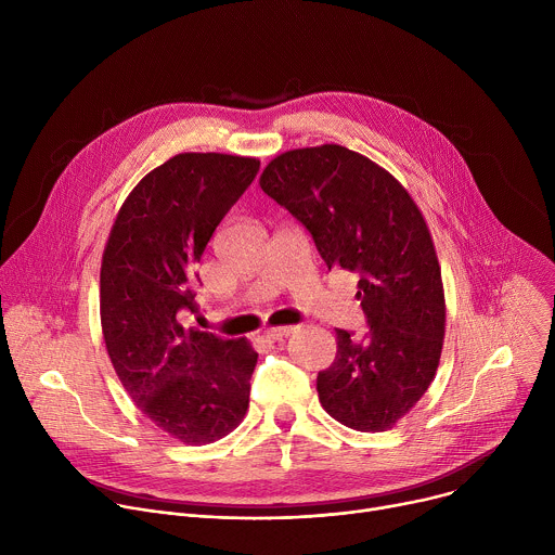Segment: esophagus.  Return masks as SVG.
Listing matches in <instances>:
<instances>
[{
	"mask_svg": "<svg viewBox=\"0 0 555 555\" xmlns=\"http://www.w3.org/2000/svg\"><path fill=\"white\" fill-rule=\"evenodd\" d=\"M296 332V327H292V325H285V327H270L268 332H266V338H270V340H283V338H287L289 334H294Z\"/></svg>",
	"mask_w": 555,
	"mask_h": 555,
	"instance_id": "1",
	"label": "esophagus"
}]
</instances>
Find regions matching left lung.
<instances>
[{
	"mask_svg": "<svg viewBox=\"0 0 555 555\" xmlns=\"http://www.w3.org/2000/svg\"><path fill=\"white\" fill-rule=\"evenodd\" d=\"M263 193L313 236L327 268L358 272L369 332L336 330V360L315 377L323 409L343 426L382 433L435 379L446 296L426 219L386 169L340 144L292 149L263 169Z\"/></svg>",
	"mask_w": 555,
	"mask_h": 555,
	"instance_id": "obj_1",
	"label": "left lung"
}]
</instances>
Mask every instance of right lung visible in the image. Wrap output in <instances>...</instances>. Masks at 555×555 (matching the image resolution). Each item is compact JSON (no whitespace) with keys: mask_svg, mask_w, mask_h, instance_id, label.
<instances>
[{"mask_svg":"<svg viewBox=\"0 0 555 555\" xmlns=\"http://www.w3.org/2000/svg\"><path fill=\"white\" fill-rule=\"evenodd\" d=\"M261 163L178 153L122 202L101 263V327L129 398L157 428L206 446L242 424L259 353L246 338L184 327L197 311L195 266Z\"/></svg>","mask_w":555,"mask_h":555,"instance_id":"add662e5","label":"right lung"}]
</instances>
